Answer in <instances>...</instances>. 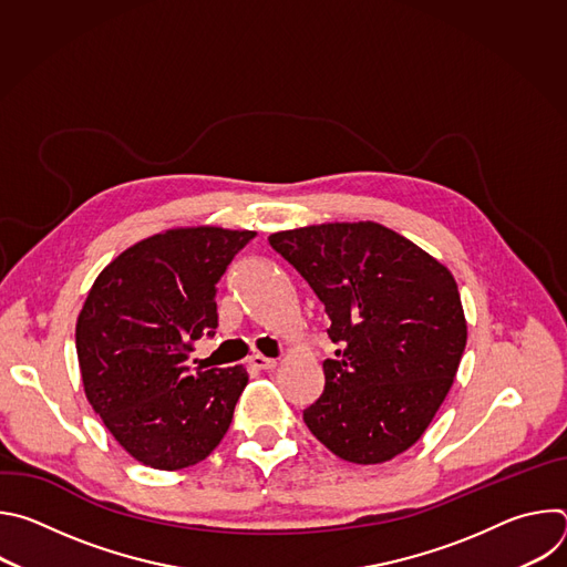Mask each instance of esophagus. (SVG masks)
<instances>
[{"mask_svg": "<svg viewBox=\"0 0 567 567\" xmlns=\"http://www.w3.org/2000/svg\"><path fill=\"white\" fill-rule=\"evenodd\" d=\"M249 363H251L256 370H274V368L278 365L276 359H269V357H265V354H254V357L249 359Z\"/></svg>", "mask_w": 567, "mask_h": 567, "instance_id": "obj_1", "label": "esophagus"}]
</instances>
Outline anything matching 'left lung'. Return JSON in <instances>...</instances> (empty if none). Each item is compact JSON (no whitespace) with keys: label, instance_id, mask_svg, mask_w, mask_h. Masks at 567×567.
Listing matches in <instances>:
<instances>
[{"label":"left lung","instance_id":"left-lung-1","mask_svg":"<svg viewBox=\"0 0 567 567\" xmlns=\"http://www.w3.org/2000/svg\"><path fill=\"white\" fill-rule=\"evenodd\" d=\"M332 320L337 359L305 409L313 437L354 464L409 451L449 394L466 318L453 274L377 221L311 224L269 235Z\"/></svg>","mask_w":567,"mask_h":567}]
</instances>
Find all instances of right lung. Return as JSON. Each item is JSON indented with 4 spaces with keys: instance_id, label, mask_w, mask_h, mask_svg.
<instances>
[{
    "instance_id": "1",
    "label": "right lung",
    "mask_w": 567,
    "mask_h": 567,
    "mask_svg": "<svg viewBox=\"0 0 567 567\" xmlns=\"http://www.w3.org/2000/svg\"><path fill=\"white\" fill-rule=\"evenodd\" d=\"M256 230L177 226L116 256L75 322L85 394L141 464L179 471L226 435L249 383L245 365L193 372L195 341L217 328L215 285Z\"/></svg>"
}]
</instances>
